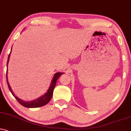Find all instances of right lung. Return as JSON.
Listing matches in <instances>:
<instances>
[{
	"instance_id": "obj_1",
	"label": "right lung",
	"mask_w": 131,
	"mask_h": 131,
	"mask_svg": "<svg viewBox=\"0 0 131 131\" xmlns=\"http://www.w3.org/2000/svg\"><path fill=\"white\" fill-rule=\"evenodd\" d=\"M9 56H10V53H9L8 57V61H7V64H6V65H8V61H9ZM62 74L63 73H56L55 75H54V77H53L52 81H51V84L50 86L49 89L48 90V91L47 92L46 94L43 95V96H41L40 98H38V99L35 100H33V101H22V100H20V98H17V96H15L14 93H13L12 90L11 89V88L10 86H9L8 82V80H7V70H6V81H7L8 86V88L9 90H10L11 93H12L14 97H15L16 99L17 100V101H18L21 105H22V106L25 107L35 108V107H41V106H45V105H46L50 101L51 98L52 97L53 90H54V89L56 86V81H57L58 79L59 78V77L62 75Z\"/></svg>"
}]
</instances>
